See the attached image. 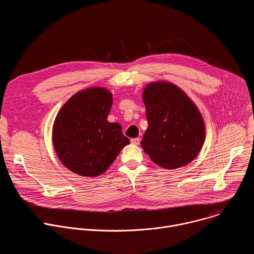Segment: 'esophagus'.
<instances>
[{"instance_id":"obj_1","label":"esophagus","mask_w":254,"mask_h":254,"mask_svg":"<svg viewBox=\"0 0 254 254\" xmlns=\"http://www.w3.org/2000/svg\"><path fill=\"white\" fill-rule=\"evenodd\" d=\"M130 142H131L132 144H134V145H139V143H140V138H138V137L131 138V139H130Z\"/></svg>"}]
</instances>
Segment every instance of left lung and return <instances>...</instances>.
<instances>
[{
  "label": "left lung",
  "instance_id": "obj_1",
  "mask_svg": "<svg viewBox=\"0 0 254 254\" xmlns=\"http://www.w3.org/2000/svg\"><path fill=\"white\" fill-rule=\"evenodd\" d=\"M148 127L141 146L157 165L176 170L192 161L200 151L205 127L193 104L176 84L150 82L142 94Z\"/></svg>",
  "mask_w": 254,
  "mask_h": 254
}]
</instances>
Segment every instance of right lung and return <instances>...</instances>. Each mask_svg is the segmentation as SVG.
Wrapping results in <instances>:
<instances>
[{
	"label": "right lung",
	"mask_w": 254,
	"mask_h": 254,
	"mask_svg": "<svg viewBox=\"0 0 254 254\" xmlns=\"http://www.w3.org/2000/svg\"><path fill=\"white\" fill-rule=\"evenodd\" d=\"M113 95L104 88H90L72 96L59 112L53 142L61 162L82 177L105 173L129 143L118 123H109Z\"/></svg>",
	"instance_id": "add662e5"
}]
</instances>
